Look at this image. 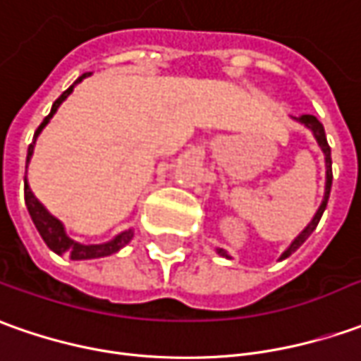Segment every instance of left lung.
<instances>
[{
    "label": "left lung",
    "instance_id": "obj_1",
    "mask_svg": "<svg viewBox=\"0 0 361 361\" xmlns=\"http://www.w3.org/2000/svg\"><path fill=\"white\" fill-rule=\"evenodd\" d=\"M294 121H298L300 125H304L306 129L310 130L312 135H314V139L318 142V147L324 152V163H326V186H324V198H322L320 207L316 210V214H314V219L310 220V224L304 228V231L300 232L298 236L290 243L286 250L282 252L280 256V260H284L288 258L292 252H296L302 244L308 240V236H310L312 232L316 231V226H318V222H320L322 214H324V210H326V204H328V198H330V188H332V152H330V147H328V141H326V130L322 127V123L318 118L314 117V115H302V117H292ZM216 254L220 256H224V258H231V254L226 252V250H222V248H216Z\"/></svg>",
    "mask_w": 361,
    "mask_h": 361
}]
</instances>
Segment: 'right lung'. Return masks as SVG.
Masks as SVG:
<instances>
[{"instance_id":"add662e5","label":"right lung","mask_w":361,"mask_h":361,"mask_svg":"<svg viewBox=\"0 0 361 361\" xmlns=\"http://www.w3.org/2000/svg\"><path fill=\"white\" fill-rule=\"evenodd\" d=\"M91 73H83L77 81H75L65 93H63L55 103H53V107H51V113L47 117L43 118V123H41L37 130H35V135H33V142L29 145L27 149V166L29 161H31V157H33V149H35V141H37V137L41 135V130L47 127V123L51 121V117L57 113V109L61 107V103L67 99V97L73 93L75 85L81 83L85 77H89ZM25 207L29 210V216L33 220V224H35V228L41 234V238H43V243L49 246L51 250L55 254H67V256H71V260H93V258H105V256H111V254L118 252L123 246H127V244L133 240V236H135V231L129 228V231H123L121 234H117L115 238H111L107 243H101V244H81L73 240V238H69L67 236V232H65V226H63V222L59 219H55L53 214H51L49 210L45 209L43 204H41L39 200L35 198V195L31 192V186L27 183V176H25Z\"/></svg>"}]
</instances>
